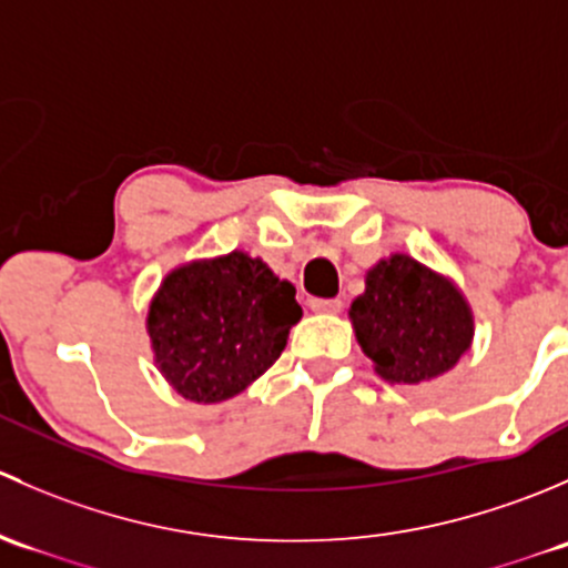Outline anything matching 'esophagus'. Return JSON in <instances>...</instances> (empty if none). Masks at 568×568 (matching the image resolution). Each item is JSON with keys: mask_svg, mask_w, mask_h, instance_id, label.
<instances>
[{"mask_svg": "<svg viewBox=\"0 0 568 568\" xmlns=\"http://www.w3.org/2000/svg\"><path fill=\"white\" fill-rule=\"evenodd\" d=\"M343 302L341 300H311L313 313H341Z\"/></svg>", "mask_w": 568, "mask_h": 568, "instance_id": "1", "label": "esophagus"}]
</instances>
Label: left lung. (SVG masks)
<instances>
[{
	"label": "left lung",
	"mask_w": 568,
	"mask_h": 568,
	"mask_svg": "<svg viewBox=\"0 0 568 568\" xmlns=\"http://www.w3.org/2000/svg\"><path fill=\"white\" fill-rule=\"evenodd\" d=\"M357 343L382 379L420 385L448 374L473 343V311L448 277L395 252L365 274L348 307Z\"/></svg>",
	"instance_id": "1"
}]
</instances>
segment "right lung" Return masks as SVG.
<instances>
[{
    "label": "right lung",
    "mask_w": 568,
    "mask_h": 568,
    "mask_svg": "<svg viewBox=\"0 0 568 568\" xmlns=\"http://www.w3.org/2000/svg\"><path fill=\"white\" fill-rule=\"evenodd\" d=\"M300 318L294 285L261 257L233 250L173 268L145 326L173 390L194 404H220L272 368Z\"/></svg>",
    "instance_id": "obj_1"
}]
</instances>
